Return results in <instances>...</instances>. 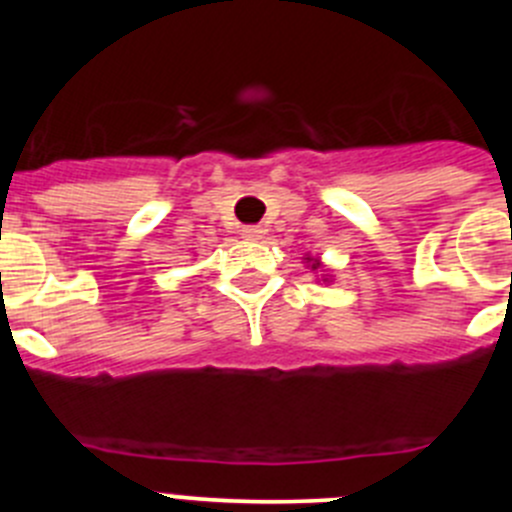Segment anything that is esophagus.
<instances>
[{
    "label": "esophagus",
    "mask_w": 512,
    "mask_h": 512,
    "mask_svg": "<svg viewBox=\"0 0 512 512\" xmlns=\"http://www.w3.org/2000/svg\"><path fill=\"white\" fill-rule=\"evenodd\" d=\"M241 235L246 241H259L261 235H264V228H259V225H248V228H243Z\"/></svg>",
    "instance_id": "1"
}]
</instances>
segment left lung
Returning <instances> with one entry per match:
<instances>
[{"instance_id": "1", "label": "left lung", "mask_w": 512, "mask_h": 512, "mask_svg": "<svg viewBox=\"0 0 512 512\" xmlns=\"http://www.w3.org/2000/svg\"><path fill=\"white\" fill-rule=\"evenodd\" d=\"M307 261H310L312 271H315V269H320V261H318V259H307Z\"/></svg>"}]
</instances>
